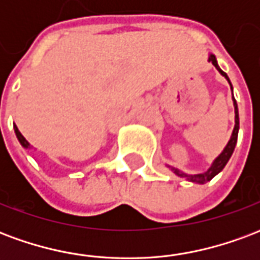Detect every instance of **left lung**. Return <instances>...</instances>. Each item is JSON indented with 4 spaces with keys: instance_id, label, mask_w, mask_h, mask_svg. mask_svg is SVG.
Masks as SVG:
<instances>
[{
    "instance_id": "obj_1",
    "label": "left lung",
    "mask_w": 260,
    "mask_h": 260,
    "mask_svg": "<svg viewBox=\"0 0 260 260\" xmlns=\"http://www.w3.org/2000/svg\"><path fill=\"white\" fill-rule=\"evenodd\" d=\"M207 61H210L216 69H217L220 74L223 75L225 79L229 80L230 87H231V90H233V86H231V82H230L229 76L225 72H223L220 67L217 64V59L214 57V54H209V58ZM233 103H234V113H235V125H234V129H233V134H231V138H230L229 143L225 145V147L223 149V152L218 154L217 157L213 160L212 166L206 170V171H203V173H199V174H186L184 171H181V170L175 169V167H171L167 164V167H169L175 175H178L181 178H185L186 181H189V182H193V184H206L209 181L212 180L213 177H216V175L221 171V170L225 167V164L229 163L230 157H231V154L234 152L235 145H237V139H238V129H240V117H238V106H237V102H235L234 94H233Z\"/></svg>"
}]
</instances>
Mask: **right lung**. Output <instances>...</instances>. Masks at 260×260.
<instances>
[{
	"instance_id": "obj_1",
	"label": "right lung",
	"mask_w": 260,
	"mask_h": 260,
	"mask_svg": "<svg viewBox=\"0 0 260 260\" xmlns=\"http://www.w3.org/2000/svg\"><path fill=\"white\" fill-rule=\"evenodd\" d=\"M14 129H15V134H16V138H18V141H19L20 145L25 147V149H30V143L26 141L25 136L20 134L19 129H18V126H16V125H14Z\"/></svg>"
}]
</instances>
